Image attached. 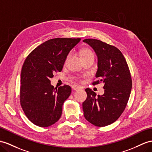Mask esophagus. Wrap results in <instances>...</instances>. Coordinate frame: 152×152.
<instances>
[{"instance_id":"1","label":"esophagus","mask_w":152,"mask_h":152,"mask_svg":"<svg viewBox=\"0 0 152 152\" xmlns=\"http://www.w3.org/2000/svg\"><path fill=\"white\" fill-rule=\"evenodd\" d=\"M72 88L74 91H78L81 88V87L77 85H73L72 86Z\"/></svg>"}]
</instances>
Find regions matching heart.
Instances as JSON below:
<instances>
[{
    "label": "heart",
    "instance_id": "obj_1",
    "mask_svg": "<svg viewBox=\"0 0 152 152\" xmlns=\"http://www.w3.org/2000/svg\"><path fill=\"white\" fill-rule=\"evenodd\" d=\"M80 54H81V58H82V59H83V58H87V57H88V56H94V54H93L92 50H90L89 49H87V48H84V49H81V51H80ZM70 55H71V54H69L67 56V57H66L65 62L68 60Z\"/></svg>",
    "mask_w": 152,
    "mask_h": 152
}]
</instances>
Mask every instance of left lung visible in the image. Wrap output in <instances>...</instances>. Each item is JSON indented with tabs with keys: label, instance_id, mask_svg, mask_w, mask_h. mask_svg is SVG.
<instances>
[{
	"label": "left lung",
	"instance_id": "1",
	"mask_svg": "<svg viewBox=\"0 0 152 152\" xmlns=\"http://www.w3.org/2000/svg\"><path fill=\"white\" fill-rule=\"evenodd\" d=\"M98 56L96 77L104 83V92L98 95L86 88L87 98L83 103L84 117L97 126H105L118 119L126 108L130 95L132 81L129 68L122 53L115 47L96 39H85Z\"/></svg>",
	"mask_w": 152,
	"mask_h": 152
}]
</instances>
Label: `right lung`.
Returning <instances> with one entry per match:
<instances>
[{"label":"right lung","mask_w":152,"mask_h":152,"mask_svg":"<svg viewBox=\"0 0 152 152\" xmlns=\"http://www.w3.org/2000/svg\"><path fill=\"white\" fill-rule=\"evenodd\" d=\"M81 38H57L38 46L23 64L20 101L27 118L37 126L48 127L57 122L62 106L71 93L69 85L54 88L50 78L61 72L66 57Z\"/></svg>","instance_id":"add662e5"}]
</instances>
